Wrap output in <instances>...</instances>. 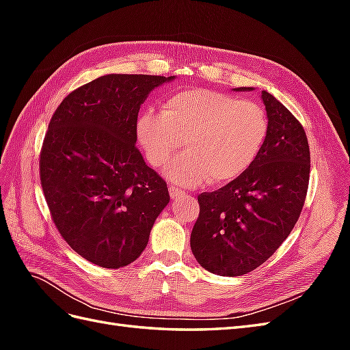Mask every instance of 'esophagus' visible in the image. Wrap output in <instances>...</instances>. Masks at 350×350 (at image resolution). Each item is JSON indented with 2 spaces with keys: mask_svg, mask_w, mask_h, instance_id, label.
<instances>
[{
  "mask_svg": "<svg viewBox=\"0 0 350 350\" xmlns=\"http://www.w3.org/2000/svg\"><path fill=\"white\" fill-rule=\"evenodd\" d=\"M169 194H171V198H176L179 196H183L184 191L181 188H178L175 185H169Z\"/></svg>",
  "mask_w": 350,
  "mask_h": 350,
  "instance_id": "esophagus-1",
  "label": "esophagus"
}]
</instances>
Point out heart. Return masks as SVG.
Returning a JSON list of instances; mask_svg holds the SVG:
<instances>
[{
	"instance_id": "b5f03b06",
	"label": "heart",
	"mask_w": 350,
	"mask_h": 350,
	"mask_svg": "<svg viewBox=\"0 0 350 350\" xmlns=\"http://www.w3.org/2000/svg\"><path fill=\"white\" fill-rule=\"evenodd\" d=\"M267 133L260 105L210 89L169 94L159 112L147 109L135 124L137 142L154 167L163 166L184 140L187 152L166 166L165 175L185 187L238 178L256 161Z\"/></svg>"
}]
</instances>
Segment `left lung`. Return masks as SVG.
<instances>
[{"label":"left lung","instance_id":"left-lung-1","mask_svg":"<svg viewBox=\"0 0 350 350\" xmlns=\"http://www.w3.org/2000/svg\"><path fill=\"white\" fill-rule=\"evenodd\" d=\"M261 98L269 133L256 161L217 191L198 196L191 251L219 276H241L269 260L298 221L308 191L311 156L302 124L269 92Z\"/></svg>","mask_w":350,"mask_h":350}]
</instances>
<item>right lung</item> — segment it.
<instances>
[{
	"instance_id": "obj_1",
	"label": "right lung",
	"mask_w": 350,
	"mask_h": 350,
	"mask_svg": "<svg viewBox=\"0 0 350 350\" xmlns=\"http://www.w3.org/2000/svg\"><path fill=\"white\" fill-rule=\"evenodd\" d=\"M174 77L108 74L72 90L52 115L39 174L51 217L79 256L105 269L140 257L169 203L165 179L135 147L142 103Z\"/></svg>"
}]
</instances>
